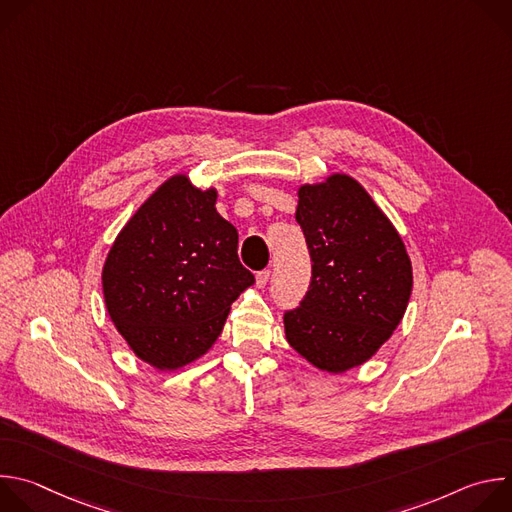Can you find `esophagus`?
I'll return each mask as SVG.
<instances>
[{
  "label": "esophagus",
  "instance_id": "34e87169",
  "mask_svg": "<svg viewBox=\"0 0 512 512\" xmlns=\"http://www.w3.org/2000/svg\"><path fill=\"white\" fill-rule=\"evenodd\" d=\"M269 275H271V271H269V269L259 271V273L255 275V283H257V287H265V285H267V281H269Z\"/></svg>",
  "mask_w": 512,
  "mask_h": 512
}]
</instances>
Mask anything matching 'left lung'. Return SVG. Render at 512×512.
Wrapping results in <instances>:
<instances>
[{"label":"left lung","instance_id":"obj_1","mask_svg":"<svg viewBox=\"0 0 512 512\" xmlns=\"http://www.w3.org/2000/svg\"><path fill=\"white\" fill-rule=\"evenodd\" d=\"M296 221L312 281L283 316L289 346L316 369L344 373L367 362L399 326L413 287L401 235L354 178L332 174L298 190Z\"/></svg>","mask_w":512,"mask_h":512}]
</instances>
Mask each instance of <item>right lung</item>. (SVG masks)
Masks as SVG:
<instances>
[{"label": "right lung", "mask_w": 512, "mask_h": 512, "mask_svg": "<svg viewBox=\"0 0 512 512\" xmlns=\"http://www.w3.org/2000/svg\"><path fill=\"white\" fill-rule=\"evenodd\" d=\"M216 190L168 178L117 235L103 265L107 312L129 348L160 371L200 358L231 304L255 283L239 233L216 212Z\"/></svg>", "instance_id": "1"}]
</instances>
